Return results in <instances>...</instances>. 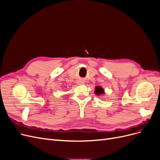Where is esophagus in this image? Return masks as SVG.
<instances>
[{
    "label": "esophagus",
    "instance_id": "1",
    "mask_svg": "<svg viewBox=\"0 0 160 160\" xmlns=\"http://www.w3.org/2000/svg\"><path fill=\"white\" fill-rule=\"evenodd\" d=\"M77 83L78 84V85H81V84H83V82L81 80H79V81H77Z\"/></svg>",
    "mask_w": 160,
    "mask_h": 160
}]
</instances>
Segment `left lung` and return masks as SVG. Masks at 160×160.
I'll use <instances>...</instances> for the list:
<instances>
[{
  "instance_id": "1",
  "label": "left lung",
  "mask_w": 160,
  "mask_h": 160,
  "mask_svg": "<svg viewBox=\"0 0 160 160\" xmlns=\"http://www.w3.org/2000/svg\"><path fill=\"white\" fill-rule=\"evenodd\" d=\"M95 93L99 96L100 95H104L105 94V91L103 88H101L100 86H97L95 89Z\"/></svg>"
}]
</instances>
